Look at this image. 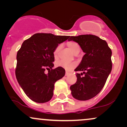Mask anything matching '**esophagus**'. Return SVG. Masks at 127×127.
<instances>
[{"label": "esophagus", "instance_id": "1", "mask_svg": "<svg viewBox=\"0 0 127 127\" xmlns=\"http://www.w3.org/2000/svg\"><path fill=\"white\" fill-rule=\"evenodd\" d=\"M70 75V73L68 72H65V76H68Z\"/></svg>", "mask_w": 127, "mask_h": 127}]
</instances>
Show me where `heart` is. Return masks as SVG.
<instances>
[{"instance_id":"b5f03b06","label":"heart","mask_w":127,"mask_h":127,"mask_svg":"<svg viewBox=\"0 0 127 127\" xmlns=\"http://www.w3.org/2000/svg\"><path fill=\"white\" fill-rule=\"evenodd\" d=\"M68 48L72 51V52L75 55L78 54L79 52L81 51V48L79 45L78 43L75 42L70 41L68 42L67 43ZM61 45H58L55 49L54 51V55L55 58H57L60 50L61 49ZM55 65L57 67H62L64 68L65 70H69L72 69V68L76 67L77 65V64L76 62H68L64 60H58L55 63Z\"/></svg>"}]
</instances>
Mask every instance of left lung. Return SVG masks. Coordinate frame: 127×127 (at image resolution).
<instances>
[{"instance_id":"1","label":"left lung","mask_w":127,"mask_h":127,"mask_svg":"<svg viewBox=\"0 0 127 127\" xmlns=\"http://www.w3.org/2000/svg\"><path fill=\"white\" fill-rule=\"evenodd\" d=\"M68 40L77 42L85 53L75 70L83 73L76 74V82L70 87L71 93L78 100H89L101 91L111 72L112 51L105 40L93 34L71 36Z\"/></svg>"}]
</instances>
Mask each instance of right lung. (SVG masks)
I'll return each instance as SVG.
<instances>
[{
    "label": "right lung",
    "mask_w": 127,
    "mask_h": 127,
    "mask_svg": "<svg viewBox=\"0 0 127 127\" xmlns=\"http://www.w3.org/2000/svg\"><path fill=\"white\" fill-rule=\"evenodd\" d=\"M69 36L36 33L23 42L17 52L15 75L18 84L29 98L36 103L49 101L54 84L65 75L62 67L53 69L54 51ZM45 69L49 73H44Z\"/></svg>",
    "instance_id": "add662e5"
}]
</instances>
